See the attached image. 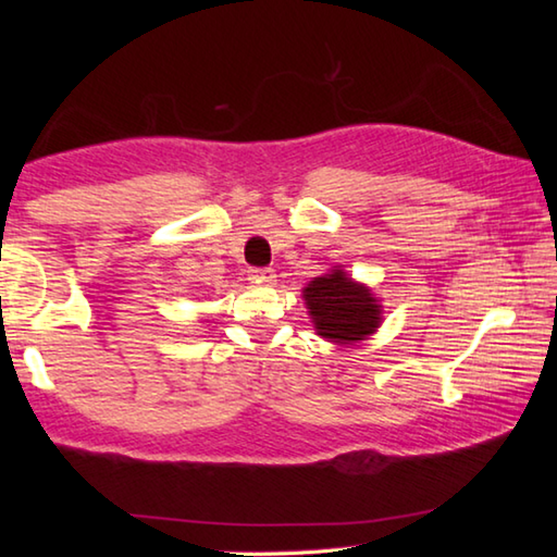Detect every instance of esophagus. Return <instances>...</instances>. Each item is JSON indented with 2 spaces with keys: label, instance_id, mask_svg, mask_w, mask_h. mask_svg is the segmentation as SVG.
Returning a JSON list of instances; mask_svg holds the SVG:
<instances>
[{
  "label": "esophagus",
  "instance_id": "1",
  "mask_svg": "<svg viewBox=\"0 0 557 557\" xmlns=\"http://www.w3.org/2000/svg\"><path fill=\"white\" fill-rule=\"evenodd\" d=\"M248 277L252 282H258V285H272V282H275V270H272V268H250Z\"/></svg>",
  "mask_w": 557,
  "mask_h": 557
}]
</instances>
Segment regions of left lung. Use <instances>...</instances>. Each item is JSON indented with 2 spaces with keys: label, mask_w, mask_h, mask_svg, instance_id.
<instances>
[{
  "label": "left lung",
  "mask_w": 557,
  "mask_h": 557,
  "mask_svg": "<svg viewBox=\"0 0 557 557\" xmlns=\"http://www.w3.org/2000/svg\"><path fill=\"white\" fill-rule=\"evenodd\" d=\"M317 334L334 344H358L375 334L383 309L373 292L354 282L342 268L314 277L301 289Z\"/></svg>",
  "instance_id": "1"
}]
</instances>
